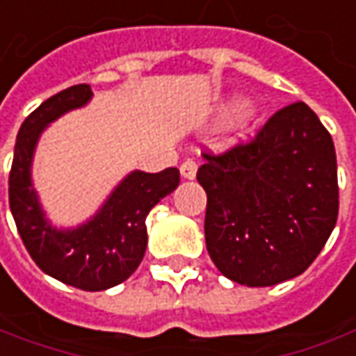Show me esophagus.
Segmentation results:
<instances>
[{"label": "esophagus", "instance_id": "obj_1", "mask_svg": "<svg viewBox=\"0 0 356 356\" xmlns=\"http://www.w3.org/2000/svg\"><path fill=\"white\" fill-rule=\"evenodd\" d=\"M179 169H181V175L185 179L197 177V163H195V159H185Z\"/></svg>", "mask_w": 356, "mask_h": 356}]
</instances>
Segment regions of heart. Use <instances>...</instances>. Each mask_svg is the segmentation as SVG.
<instances>
[{"mask_svg":"<svg viewBox=\"0 0 356 356\" xmlns=\"http://www.w3.org/2000/svg\"><path fill=\"white\" fill-rule=\"evenodd\" d=\"M236 124H238L239 128L241 127H245L249 122V118H251V115H249V111L245 107H239L238 111H236Z\"/></svg>","mask_w":356,"mask_h":356,"instance_id":"1","label":"heart"}]
</instances>
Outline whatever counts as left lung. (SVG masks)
Masks as SVG:
<instances>
[{"label":"left lung","instance_id":"8db88e82","mask_svg":"<svg viewBox=\"0 0 356 356\" xmlns=\"http://www.w3.org/2000/svg\"><path fill=\"white\" fill-rule=\"evenodd\" d=\"M204 238L229 280L273 286L310 267L339 212L331 134L306 103L277 111L248 144L202 154Z\"/></svg>","mask_w":356,"mask_h":356}]
</instances>
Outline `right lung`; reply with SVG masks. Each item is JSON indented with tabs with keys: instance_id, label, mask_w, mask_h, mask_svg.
Segmentation results:
<instances>
[{
	"instance_id": "right-lung-1",
	"label": "right lung",
	"mask_w": 356,
	"mask_h": 356,
	"mask_svg": "<svg viewBox=\"0 0 356 356\" xmlns=\"http://www.w3.org/2000/svg\"><path fill=\"white\" fill-rule=\"evenodd\" d=\"M93 91L87 83L60 91L35 108L19 128L9 173V209L29 255L46 275L76 289L97 292L117 286L138 269L146 253V216L179 185V169L159 173L132 171L108 195L86 224L54 228L38 202L31 168L36 142L56 118L87 105Z\"/></svg>"
}]
</instances>
